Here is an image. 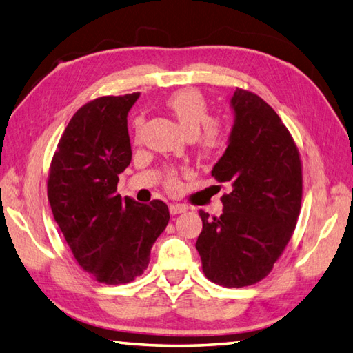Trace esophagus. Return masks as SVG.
<instances>
[{"instance_id": "obj_1", "label": "esophagus", "mask_w": 353, "mask_h": 353, "mask_svg": "<svg viewBox=\"0 0 353 353\" xmlns=\"http://www.w3.org/2000/svg\"><path fill=\"white\" fill-rule=\"evenodd\" d=\"M169 212H170V214H179V213L187 212V207L183 204H170Z\"/></svg>"}]
</instances>
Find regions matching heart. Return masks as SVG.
<instances>
[{
  "mask_svg": "<svg viewBox=\"0 0 353 353\" xmlns=\"http://www.w3.org/2000/svg\"><path fill=\"white\" fill-rule=\"evenodd\" d=\"M166 105L189 137H196L202 126H205L203 132L200 130L199 145L205 154H212L224 145V131L216 121L208 120L210 111H208L207 100L198 90L189 88L178 91L166 100ZM140 126L141 120H137L135 128L140 129ZM168 184L170 189H176V176L172 175Z\"/></svg>",
  "mask_w": 353,
  "mask_h": 353,
  "instance_id": "b5f03b06",
  "label": "heart"
}]
</instances>
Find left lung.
Masks as SVG:
<instances>
[{"instance_id":"obj_1","label":"left lung","mask_w":353,"mask_h":353,"mask_svg":"<svg viewBox=\"0 0 353 353\" xmlns=\"http://www.w3.org/2000/svg\"><path fill=\"white\" fill-rule=\"evenodd\" d=\"M230 106L228 145L212 170L230 193L221 198L219 218L199 210L196 250L208 280L242 288L268 276L291 239L301 205V164L290 131L267 102L236 90Z\"/></svg>"}]
</instances>
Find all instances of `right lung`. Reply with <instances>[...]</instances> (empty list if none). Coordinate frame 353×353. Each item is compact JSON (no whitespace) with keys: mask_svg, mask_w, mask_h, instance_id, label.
<instances>
[{"mask_svg":"<svg viewBox=\"0 0 353 353\" xmlns=\"http://www.w3.org/2000/svg\"><path fill=\"white\" fill-rule=\"evenodd\" d=\"M140 92L83 105L63 131L48 175V201L77 263L106 285L132 282L169 222L160 199L140 204L117 195L132 158L128 112Z\"/></svg>","mask_w":353,"mask_h":353,"instance_id":"add662e5","label":"right lung"}]
</instances>
